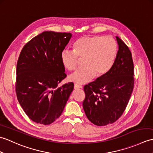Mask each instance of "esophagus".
Returning <instances> with one entry per match:
<instances>
[{
  "instance_id": "1",
  "label": "esophagus",
  "mask_w": 153,
  "mask_h": 153,
  "mask_svg": "<svg viewBox=\"0 0 153 153\" xmlns=\"http://www.w3.org/2000/svg\"><path fill=\"white\" fill-rule=\"evenodd\" d=\"M82 87L79 85H77V84H75L74 85V89H82Z\"/></svg>"
}]
</instances>
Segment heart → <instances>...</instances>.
<instances>
[{
    "instance_id": "obj_1",
    "label": "heart",
    "mask_w": 153,
    "mask_h": 153,
    "mask_svg": "<svg viewBox=\"0 0 153 153\" xmlns=\"http://www.w3.org/2000/svg\"><path fill=\"white\" fill-rule=\"evenodd\" d=\"M117 44L111 37L88 35L78 39L74 44V51L64 50L60 59L67 70H76L79 59H84L83 68L69 76L70 82L78 84L88 83L96 76L106 74L114 62Z\"/></svg>"
}]
</instances>
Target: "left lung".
Instances as JSON below:
<instances>
[{
	"label": "left lung",
	"instance_id": "1",
	"mask_svg": "<svg viewBox=\"0 0 153 153\" xmlns=\"http://www.w3.org/2000/svg\"><path fill=\"white\" fill-rule=\"evenodd\" d=\"M116 38L118 51L112 68L84 87V111L89 121L98 126L112 123L122 115L134 89L131 53L118 36Z\"/></svg>",
	"mask_w": 153,
	"mask_h": 153
}]
</instances>
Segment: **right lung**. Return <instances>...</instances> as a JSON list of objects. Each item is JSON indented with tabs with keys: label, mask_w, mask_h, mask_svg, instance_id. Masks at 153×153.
<instances>
[{
	"label": "right lung",
	"mask_w": 153,
	"mask_h": 153,
	"mask_svg": "<svg viewBox=\"0 0 153 153\" xmlns=\"http://www.w3.org/2000/svg\"><path fill=\"white\" fill-rule=\"evenodd\" d=\"M71 37L70 33L44 31L19 54L16 95L27 116L37 123L49 125L59 118L74 89L72 82L57 87L66 77L60 54Z\"/></svg>",
	"instance_id": "obj_1"
}]
</instances>
